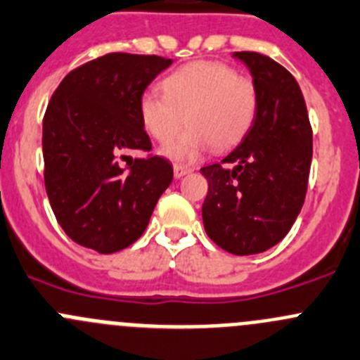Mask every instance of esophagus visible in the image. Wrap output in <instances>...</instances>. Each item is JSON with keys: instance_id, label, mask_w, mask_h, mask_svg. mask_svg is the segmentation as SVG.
Here are the masks:
<instances>
[{"instance_id": "34e87169", "label": "esophagus", "mask_w": 360, "mask_h": 360, "mask_svg": "<svg viewBox=\"0 0 360 360\" xmlns=\"http://www.w3.org/2000/svg\"><path fill=\"white\" fill-rule=\"evenodd\" d=\"M190 172H191V167L181 165V163H176V165H174V177H176V179H181V177L186 176V174Z\"/></svg>"}]
</instances>
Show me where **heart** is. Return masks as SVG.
I'll use <instances>...</instances> for the list:
<instances>
[{
	"instance_id": "b5f03b06",
	"label": "heart",
	"mask_w": 360,
	"mask_h": 360,
	"mask_svg": "<svg viewBox=\"0 0 360 360\" xmlns=\"http://www.w3.org/2000/svg\"><path fill=\"white\" fill-rule=\"evenodd\" d=\"M163 96L146 91L139 114L146 130L158 142H169L184 124L190 128L162 149L176 162L191 160L214 146L229 149L248 134L257 114L253 80L237 75L219 61H197L165 77Z\"/></svg>"
}]
</instances>
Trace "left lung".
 Segmentation results:
<instances>
[{
  "label": "left lung",
  "instance_id": "left-lung-1",
  "mask_svg": "<svg viewBox=\"0 0 360 360\" xmlns=\"http://www.w3.org/2000/svg\"><path fill=\"white\" fill-rule=\"evenodd\" d=\"M253 77L257 114L243 142L200 172L209 183L202 204L207 236L233 255H255L280 243L304 204L313 134L297 80L258 52H233Z\"/></svg>",
  "mask_w": 360,
  "mask_h": 360
}]
</instances>
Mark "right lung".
Wrapping results in <instances>:
<instances>
[{
  "label": "right lung",
  "instance_id": "right-lung-1",
  "mask_svg": "<svg viewBox=\"0 0 360 360\" xmlns=\"http://www.w3.org/2000/svg\"><path fill=\"white\" fill-rule=\"evenodd\" d=\"M172 59L112 52L70 72L49 102L41 149L45 190L66 236L98 253H116L144 233L172 183L165 158L120 160L151 149L139 114L146 87Z\"/></svg>",
  "mask_w": 360,
  "mask_h": 360
}]
</instances>
